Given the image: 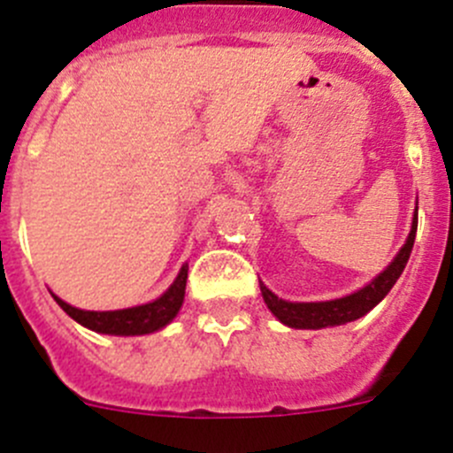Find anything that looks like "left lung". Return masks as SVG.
Segmentation results:
<instances>
[{"label": "left lung", "instance_id": "1", "mask_svg": "<svg viewBox=\"0 0 453 453\" xmlns=\"http://www.w3.org/2000/svg\"><path fill=\"white\" fill-rule=\"evenodd\" d=\"M416 226H418V218L414 216L411 222V231L407 235V242L403 244V249L398 250V255L394 257V262L385 268L377 280L370 281L365 288L357 290V293L348 295V297L333 299V302H312V303H295V302H284V299L277 297L275 293L266 288L264 284H259L264 295V302L271 308L273 315L281 321V324L290 326V328H328V326H342L348 321H355L359 317H364L365 312L372 311L374 306L389 293L396 280L401 277L403 268H405L407 259H410L411 246L416 240Z\"/></svg>", "mask_w": 453, "mask_h": 453}]
</instances>
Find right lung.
I'll return each instance as SVG.
<instances>
[{
  "instance_id": "obj_1",
  "label": "right lung",
  "mask_w": 453,
  "mask_h": 453,
  "mask_svg": "<svg viewBox=\"0 0 453 453\" xmlns=\"http://www.w3.org/2000/svg\"><path fill=\"white\" fill-rule=\"evenodd\" d=\"M185 286H187V266L180 268L176 281L169 286L167 293L163 297H158L151 303H142L136 308H125V311H107V312H96V311H81V308L70 306L64 299H59L57 295L55 302L73 317L74 321H79L85 328L94 330V333L103 334H147L160 330L163 326H167L173 317L178 315L182 306V299H185Z\"/></svg>"
}]
</instances>
